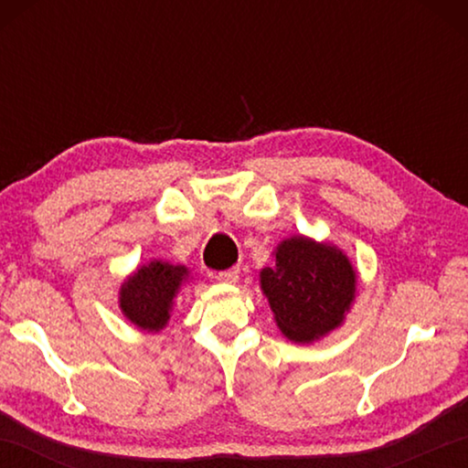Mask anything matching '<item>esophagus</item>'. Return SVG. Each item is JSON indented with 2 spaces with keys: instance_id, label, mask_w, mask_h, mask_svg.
<instances>
[{
  "instance_id": "1",
  "label": "esophagus",
  "mask_w": 468,
  "mask_h": 468,
  "mask_svg": "<svg viewBox=\"0 0 468 468\" xmlns=\"http://www.w3.org/2000/svg\"><path fill=\"white\" fill-rule=\"evenodd\" d=\"M217 279H218L220 282H235L237 279H239V266H237V268H229V271L218 272Z\"/></svg>"
}]
</instances>
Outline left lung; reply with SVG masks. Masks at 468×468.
<instances>
[{"label": "left lung", "mask_w": 468, "mask_h": 468, "mask_svg": "<svg viewBox=\"0 0 468 468\" xmlns=\"http://www.w3.org/2000/svg\"><path fill=\"white\" fill-rule=\"evenodd\" d=\"M260 282L284 336L310 343L340 326L355 299V271L343 251L305 237L282 241Z\"/></svg>", "instance_id": "1"}]
</instances>
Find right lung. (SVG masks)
Instances as JSON below:
<instances>
[{"mask_svg":"<svg viewBox=\"0 0 468 468\" xmlns=\"http://www.w3.org/2000/svg\"><path fill=\"white\" fill-rule=\"evenodd\" d=\"M186 276V266H173L158 260L142 266L122 284L120 305L125 318L142 330H161L169 320L173 297Z\"/></svg>","mask_w":468,"mask_h":468,"instance_id":"1","label":"right lung"}]
</instances>
